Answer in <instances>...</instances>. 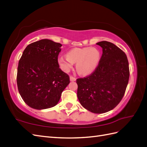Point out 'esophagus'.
Wrapping results in <instances>:
<instances>
[{
  "label": "esophagus",
  "instance_id": "34e87169",
  "mask_svg": "<svg viewBox=\"0 0 147 147\" xmlns=\"http://www.w3.org/2000/svg\"><path fill=\"white\" fill-rule=\"evenodd\" d=\"M70 80L71 82H74V81L76 80V78H75V77H73V76H70Z\"/></svg>",
  "mask_w": 147,
  "mask_h": 147
}]
</instances>
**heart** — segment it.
Segmentation results:
<instances>
[{"label":"heart","mask_w":147,"mask_h":147,"mask_svg":"<svg viewBox=\"0 0 147 147\" xmlns=\"http://www.w3.org/2000/svg\"><path fill=\"white\" fill-rule=\"evenodd\" d=\"M100 59V53L96 48H75L69 51L67 56H60L58 63L65 72L72 68L76 64L77 72L82 75H88L94 72Z\"/></svg>","instance_id":"1"}]
</instances>
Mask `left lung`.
<instances>
[{
  "label": "left lung",
  "mask_w": 147,
  "mask_h": 147,
  "mask_svg": "<svg viewBox=\"0 0 147 147\" xmlns=\"http://www.w3.org/2000/svg\"><path fill=\"white\" fill-rule=\"evenodd\" d=\"M102 48L99 64L92 74L77 79V97L84 109L94 113L113 109L123 97L129 78L125 53L113 43H96Z\"/></svg>",
  "instance_id": "left-lung-1"
}]
</instances>
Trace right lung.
Segmentation results:
<instances>
[{
    "label": "right lung",
    "instance_id": "right-lung-1",
    "mask_svg": "<svg viewBox=\"0 0 147 147\" xmlns=\"http://www.w3.org/2000/svg\"><path fill=\"white\" fill-rule=\"evenodd\" d=\"M62 45L42 39L29 44L19 61L18 91L25 103L37 110L55 106L70 83L69 75L59 68L58 55Z\"/></svg>",
    "mask_w": 147,
    "mask_h": 147
}]
</instances>
